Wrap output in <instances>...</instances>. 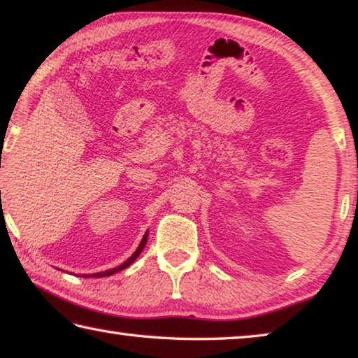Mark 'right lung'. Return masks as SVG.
I'll return each instance as SVG.
<instances>
[{
  "mask_svg": "<svg viewBox=\"0 0 358 358\" xmlns=\"http://www.w3.org/2000/svg\"><path fill=\"white\" fill-rule=\"evenodd\" d=\"M147 238H148V230L145 232V235H144V238H142V241L139 243V246H137V250L134 251V255L129 257V259H126L122 266H118V267H115V268H110V271H103V272H97V273H92V275H86V278L87 277H108V275H113V273H117V272H120V271H123V268H126V267H129L131 264H133L137 257H139V255L142 252V250H144V246H145V243H147Z\"/></svg>",
  "mask_w": 358,
  "mask_h": 358,
  "instance_id": "add662e5",
  "label": "right lung"
}]
</instances>
